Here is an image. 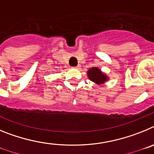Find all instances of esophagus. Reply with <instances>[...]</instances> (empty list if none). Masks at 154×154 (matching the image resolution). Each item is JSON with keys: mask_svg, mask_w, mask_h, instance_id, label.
I'll return each instance as SVG.
<instances>
[{"mask_svg": "<svg viewBox=\"0 0 154 154\" xmlns=\"http://www.w3.org/2000/svg\"><path fill=\"white\" fill-rule=\"evenodd\" d=\"M80 68H81V65H77V66H76V67H75V69H79Z\"/></svg>", "mask_w": 154, "mask_h": 154, "instance_id": "esophagus-1", "label": "esophagus"}]
</instances>
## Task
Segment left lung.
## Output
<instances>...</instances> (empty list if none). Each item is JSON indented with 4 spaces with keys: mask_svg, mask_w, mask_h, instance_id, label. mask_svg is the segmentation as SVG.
<instances>
[{
    "mask_svg": "<svg viewBox=\"0 0 154 154\" xmlns=\"http://www.w3.org/2000/svg\"><path fill=\"white\" fill-rule=\"evenodd\" d=\"M87 76L90 81L99 85H103L109 81V76L98 67H92L87 72Z\"/></svg>",
    "mask_w": 154,
    "mask_h": 154,
    "instance_id": "left-lung-1",
    "label": "left lung"
}]
</instances>
